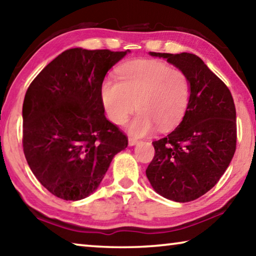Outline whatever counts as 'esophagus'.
<instances>
[{
    "instance_id": "34e87169",
    "label": "esophagus",
    "mask_w": 256,
    "mask_h": 256,
    "mask_svg": "<svg viewBox=\"0 0 256 256\" xmlns=\"http://www.w3.org/2000/svg\"><path fill=\"white\" fill-rule=\"evenodd\" d=\"M138 140L136 138H128V146H136V144H138Z\"/></svg>"
}]
</instances>
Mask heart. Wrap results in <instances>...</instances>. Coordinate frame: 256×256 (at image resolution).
<instances>
[{"mask_svg":"<svg viewBox=\"0 0 256 256\" xmlns=\"http://www.w3.org/2000/svg\"><path fill=\"white\" fill-rule=\"evenodd\" d=\"M118 82H102L100 98L112 123L122 125L133 110L138 112L128 125L134 136L172 128L183 118L190 100V82L183 71L159 60H138L118 68Z\"/></svg>","mask_w":256,"mask_h":256,"instance_id":"b5f03b06","label":"heart"}]
</instances>
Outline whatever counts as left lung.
<instances>
[{
	"label": "left lung",
	"instance_id": "8db88e82",
	"mask_svg": "<svg viewBox=\"0 0 256 256\" xmlns=\"http://www.w3.org/2000/svg\"><path fill=\"white\" fill-rule=\"evenodd\" d=\"M183 71L190 100L178 126L154 141L146 174L154 190L175 202L202 196L218 183L236 150V108L227 86L198 56L150 52Z\"/></svg>",
	"mask_w": 256,
	"mask_h": 256
}]
</instances>
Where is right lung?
<instances>
[{
	"instance_id": "obj_1",
	"label": "right lung",
	"mask_w": 256,
	"mask_h": 256,
	"mask_svg": "<svg viewBox=\"0 0 256 256\" xmlns=\"http://www.w3.org/2000/svg\"><path fill=\"white\" fill-rule=\"evenodd\" d=\"M70 48L42 68L26 92L24 152L45 188L66 201L98 188L128 138L105 118L106 73L130 53Z\"/></svg>"
}]
</instances>
